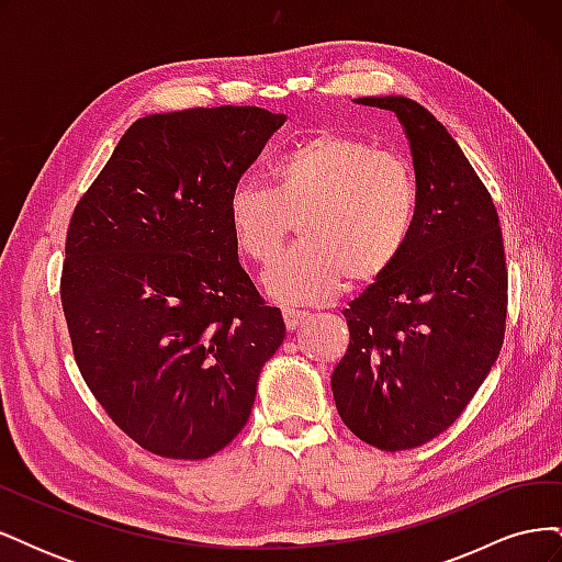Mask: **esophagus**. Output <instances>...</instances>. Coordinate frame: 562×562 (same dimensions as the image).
<instances>
[{
	"label": "esophagus",
	"instance_id": "34e87169",
	"mask_svg": "<svg viewBox=\"0 0 562 562\" xmlns=\"http://www.w3.org/2000/svg\"><path fill=\"white\" fill-rule=\"evenodd\" d=\"M307 318H310V312H304V310H291V307L283 310V321H285L288 330H295Z\"/></svg>",
	"mask_w": 562,
	"mask_h": 562
}]
</instances>
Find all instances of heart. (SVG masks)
<instances>
[{
	"mask_svg": "<svg viewBox=\"0 0 562 562\" xmlns=\"http://www.w3.org/2000/svg\"><path fill=\"white\" fill-rule=\"evenodd\" d=\"M419 213L413 168L398 155L345 133L323 131L271 164V190L239 180L227 199L234 244L267 265L293 223L300 244L269 267L267 293L316 304L382 279L411 244Z\"/></svg>",
	"mask_w": 562,
	"mask_h": 562,
	"instance_id": "1",
	"label": "heart"
}]
</instances>
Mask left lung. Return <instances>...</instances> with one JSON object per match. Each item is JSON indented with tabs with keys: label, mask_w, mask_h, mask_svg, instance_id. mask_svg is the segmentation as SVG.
Returning <instances> with one entry per match:
<instances>
[{
	"label": "left lung",
	"mask_w": 562,
	"mask_h": 562,
	"mask_svg": "<svg viewBox=\"0 0 562 562\" xmlns=\"http://www.w3.org/2000/svg\"><path fill=\"white\" fill-rule=\"evenodd\" d=\"M359 103L405 126L419 213L403 258L342 312L351 339L330 386L353 436L398 452L443 434L495 366L508 271L495 201L446 126L411 98Z\"/></svg>",
	"instance_id": "obj_1"
}]
</instances>
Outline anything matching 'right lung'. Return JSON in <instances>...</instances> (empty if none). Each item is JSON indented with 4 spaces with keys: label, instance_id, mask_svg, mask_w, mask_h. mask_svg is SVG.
<instances>
[{
    "label": "right lung",
    "instance_id": "obj_1",
    "mask_svg": "<svg viewBox=\"0 0 562 562\" xmlns=\"http://www.w3.org/2000/svg\"><path fill=\"white\" fill-rule=\"evenodd\" d=\"M285 119L194 108L131 124L67 225L60 302L83 382L140 448L206 459L285 337L239 262L227 199Z\"/></svg>",
    "mask_w": 562,
    "mask_h": 562
}]
</instances>
